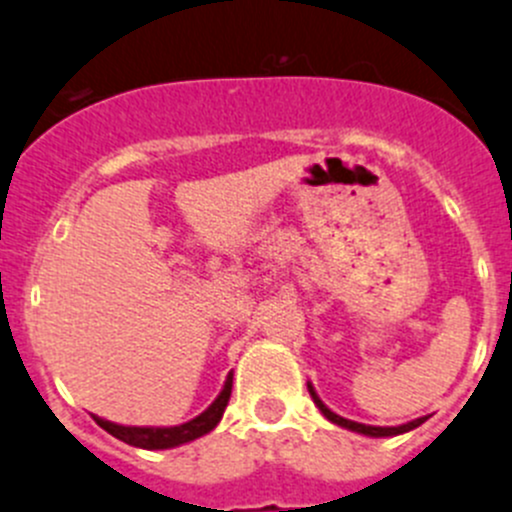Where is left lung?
Here are the masks:
<instances>
[{"instance_id": "left-lung-1", "label": "left lung", "mask_w": 512, "mask_h": 512, "mask_svg": "<svg viewBox=\"0 0 512 512\" xmlns=\"http://www.w3.org/2000/svg\"><path fill=\"white\" fill-rule=\"evenodd\" d=\"M307 390H310L312 403L317 405V410H320V413L325 415V418L330 420V423L340 425V428H345V430H352V433L367 435V438H395V435H403V433H410V430L420 428V425H423L425 420H428V418H415V420H410V423H403V425H388V428H385V425H365V423H355V420H347V418H342V415L332 413V410L327 408L325 403H322L320 395L315 393V388H312V382H307Z\"/></svg>"}]
</instances>
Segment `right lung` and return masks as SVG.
Returning a JSON list of instances; mask_svg holds the SVG:
<instances>
[{
	"mask_svg": "<svg viewBox=\"0 0 512 512\" xmlns=\"http://www.w3.org/2000/svg\"><path fill=\"white\" fill-rule=\"evenodd\" d=\"M230 393H232V372L227 375L225 385H222L220 395L212 400L210 408L205 413H200L197 418L187 420L182 425H170V428H155V425H119L112 423V420H104L99 415H92L94 423L99 425L102 430H107L109 435H114L122 443L132 445V448H142V450H170V448H180V445L192 443V440L202 438L210 430L217 428V423L225 415L227 403H230Z\"/></svg>",
	"mask_w": 512,
	"mask_h": 512,
	"instance_id": "right-lung-1",
	"label": "right lung"
}]
</instances>
